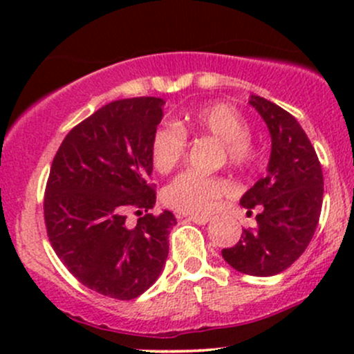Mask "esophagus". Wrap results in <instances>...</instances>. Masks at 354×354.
<instances>
[{
    "label": "esophagus",
    "instance_id": "esophagus-1",
    "mask_svg": "<svg viewBox=\"0 0 354 354\" xmlns=\"http://www.w3.org/2000/svg\"><path fill=\"white\" fill-rule=\"evenodd\" d=\"M188 221L196 223V225H206V223L211 221V216H200V214H189V216H185Z\"/></svg>",
    "mask_w": 354,
    "mask_h": 354
}]
</instances>
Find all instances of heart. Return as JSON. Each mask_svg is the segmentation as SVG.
Wrapping results in <instances>:
<instances>
[{
	"label": "heart",
	"mask_w": 354,
	"mask_h": 354,
	"mask_svg": "<svg viewBox=\"0 0 354 354\" xmlns=\"http://www.w3.org/2000/svg\"><path fill=\"white\" fill-rule=\"evenodd\" d=\"M188 135L218 140L226 163L239 171L250 169L258 160L246 118L233 104L218 101L186 113L174 124H161L154 129L149 154L158 173L169 174L181 165L188 149ZM230 193L231 185L225 178L185 171L163 189V201L180 213L208 214Z\"/></svg>",
	"instance_id": "obj_1"
}]
</instances>
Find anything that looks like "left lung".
I'll use <instances>...</instances> for the list:
<instances>
[{
	"mask_svg": "<svg viewBox=\"0 0 354 354\" xmlns=\"http://www.w3.org/2000/svg\"><path fill=\"white\" fill-rule=\"evenodd\" d=\"M250 104L266 121L271 135L268 174L241 198L258 226L243 230L234 246L221 251L239 273L273 276L304 253L318 226L323 205V169L311 141L293 115L261 96Z\"/></svg>",
	"mask_w": 354,
	"mask_h": 354,
	"instance_id": "8db88e82",
	"label": "left lung"
}]
</instances>
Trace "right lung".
I'll return each instance as SVG.
<instances>
[{"label":"right lung","instance_id":"right-lung-1","mask_svg":"<svg viewBox=\"0 0 354 354\" xmlns=\"http://www.w3.org/2000/svg\"><path fill=\"white\" fill-rule=\"evenodd\" d=\"M163 104L153 96L116 100L76 124L53 158L44 189L55 253L81 284L121 301L156 281L176 225L171 211L149 213L156 203L149 145ZM128 212L138 216L135 227Z\"/></svg>","mask_w":354,"mask_h":354}]
</instances>
